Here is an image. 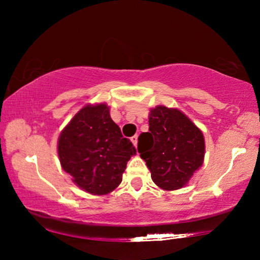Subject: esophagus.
Wrapping results in <instances>:
<instances>
[{"mask_svg": "<svg viewBox=\"0 0 260 260\" xmlns=\"http://www.w3.org/2000/svg\"><path fill=\"white\" fill-rule=\"evenodd\" d=\"M130 140H131V142H133V144L135 145V148H136L137 147V140H138V136H137V135H135V136H133V137H131L130 138Z\"/></svg>", "mask_w": 260, "mask_h": 260, "instance_id": "34e87169", "label": "esophagus"}]
</instances>
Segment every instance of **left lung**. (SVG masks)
<instances>
[{"label": "left lung", "mask_w": 260, "mask_h": 260, "mask_svg": "<svg viewBox=\"0 0 260 260\" xmlns=\"http://www.w3.org/2000/svg\"><path fill=\"white\" fill-rule=\"evenodd\" d=\"M137 150L156 186L177 190L202 167L205 137L179 109L158 105L149 112V133L138 137Z\"/></svg>", "instance_id": "1"}]
</instances>
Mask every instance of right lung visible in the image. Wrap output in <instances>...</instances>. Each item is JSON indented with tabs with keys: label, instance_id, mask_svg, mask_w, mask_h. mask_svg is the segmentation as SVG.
I'll return each mask as SVG.
<instances>
[{
	"label": "right lung",
	"instance_id": "1",
	"mask_svg": "<svg viewBox=\"0 0 260 260\" xmlns=\"http://www.w3.org/2000/svg\"><path fill=\"white\" fill-rule=\"evenodd\" d=\"M134 155L136 149L127 138H123L105 103L81 108L58 138L61 168L76 186L92 195L115 190Z\"/></svg>",
	"mask_w": 260,
	"mask_h": 260
}]
</instances>
